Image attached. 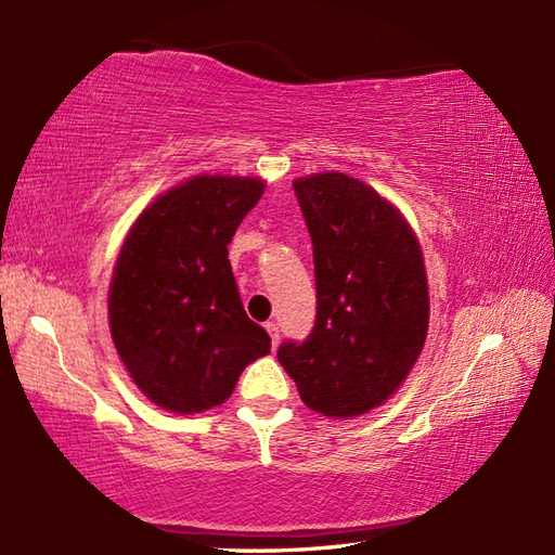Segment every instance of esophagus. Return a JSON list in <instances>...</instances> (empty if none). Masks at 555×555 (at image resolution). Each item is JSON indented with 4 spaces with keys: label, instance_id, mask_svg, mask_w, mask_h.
Instances as JSON below:
<instances>
[{
    "label": "esophagus",
    "instance_id": "esophagus-1",
    "mask_svg": "<svg viewBox=\"0 0 555 555\" xmlns=\"http://www.w3.org/2000/svg\"><path fill=\"white\" fill-rule=\"evenodd\" d=\"M267 326V332H269V336H271V346H279V324L276 322H267L264 324Z\"/></svg>",
    "mask_w": 555,
    "mask_h": 555
}]
</instances>
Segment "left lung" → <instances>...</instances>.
Masks as SVG:
<instances>
[{
    "mask_svg": "<svg viewBox=\"0 0 555 555\" xmlns=\"http://www.w3.org/2000/svg\"><path fill=\"white\" fill-rule=\"evenodd\" d=\"M314 255L317 320L276 358L302 403L324 417L382 405L417 362L429 326V288L410 223L346 173L293 181Z\"/></svg>",
    "mask_w": 555,
    "mask_h": 555,
    "instance_id": "obj_1",
    "label": "left lung"
}]
</instances>
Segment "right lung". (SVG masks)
<instances>
[{"label": "right lung", "instance_id": "add662e5", "mask_svg": "<svg viewBox=\"0 0 555 555\" xmlns=\"http://www.w3.org/2000/svg\"><path fill=\"white\" fill-rule=\"evenodd\" d=\"M262 179L193 176L128 231L109 286L116 352L152 403L193 415L227 400L271 338L245 314L229 243Z\"/></svg>", "mask_w": 555, "mask_h": 555}]
</instances>
